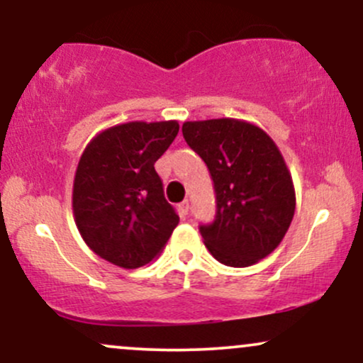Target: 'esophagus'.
I'll use <instances>...</instances> for the list:
<instances>
[{
    "label": "esophagus",
    "mask_w": 363,
    "mask_h": 363,
    "mask_svg": "<svg viewBox=\"0 0 363 363\" xmlns=\"http://www.w3.org/2000/svg\"><path fill=\"white\" fill-rule=\"evenodd\" d=\"M177 210H179V213H181V216H187V213H189V201L186 199V201L179 203Z\"/></svg>",
    "instance_id": "1"
}]
</instances>
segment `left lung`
<instances>
[{
	"label": "left lung",
	"mask_w": 363,
	"mask_h": 363,
	"mask_svg": "<svg viewBox=\"0 0 363 363\" xmlns=\"http://www.w3.org/2000/svg\"><path fill=\"white\" fill-rule=\"evenodd\" d=\"M186 143L210 170L215 220L199 225L222 264L245 268L272 254L295 213V189L280 150L261 128L239 119L187 121Z\"/></svg>",
	"instance_id": "1"
}]
</instances>
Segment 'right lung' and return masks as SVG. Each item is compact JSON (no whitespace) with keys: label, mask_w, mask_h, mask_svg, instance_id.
Wrapping results in <instances>:
<instances>
[{"label":"right lung","mask_w":363,"mask_h":363,"mask_svg":"<svg viewBox=\"0 0 363 363\" xmlns=\"http://www.w3.org/2000/svg\"><path fill=\"white\" fill-rule=\"evenodd\" d=\"M179 133L177 121L118 124L86 145L73 182V215L86 245L126 269L148 264L179 223L155 162Z\"/></svg>","instance_id":"right-lung-1"}]
</instances>
